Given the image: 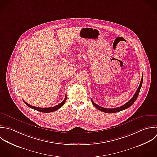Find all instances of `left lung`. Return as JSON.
Wrapping results in <instances>:
<instances>
[{
  "label": "left lung",
  "mask_w": 157,
  "mask_h": 157,
  "mask_svg": "<svg viewBox=\"0 0 157 157\" xmlns=\"http://www.w3.org/2000/svg\"><path fill=\"white\" fill-rule=\"evenodd\" d=\"M143 75L142 76V78H141V82L140 84V86L136 90V92H135V95H133V97L132 98V99L130 100H129L127 103H125V105L120 106V107H118V108H111V109H109V108H103V107H101L98 105H97V104H95L94 101L92 100H91L92 101V104L94 105V106L97 108L98 110L102 111V112H104V113H117V112H119V111H123L124 109H126L127 108H128L129 107H130L136 101V100L137 99L138 97V95L140 94V90H141V86H142V84H143Z\"/></svg>",
  "instance_id": "left-lung-1"
}]
</instances>
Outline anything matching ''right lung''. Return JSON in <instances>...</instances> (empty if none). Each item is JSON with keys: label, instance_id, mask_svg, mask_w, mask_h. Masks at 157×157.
Returning a JSON list of instances; mask_svg holds the SVG:
<instances>
[{"label": "right lung", "instance_id": "1", "mask_svg": "<svg viewBox=\"0 0 157 157\" xmlns=\"http://www.w3.org/2000/svg\"><path fill=\"white\" fill-rule=\"evenodd\" d=\"M66 100H67V95H65V99L60 103H59V105L54 106V107H51V108H38V107H35V106H33L32 105H30L29 104L27 103L25 101H24V102L25 103V105H27L29 108H32V109H33L35 110H36L38 111H40V112H41V113H51V112H54L57 109H59V108H60L65 103L66 101Z\"/></svg>", "mask_w": 157, "mask_h": 157}]
</instances>
